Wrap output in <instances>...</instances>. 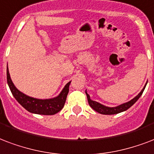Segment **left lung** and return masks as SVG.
<instances>
[{
  "label": "left lung",
  "mask_w": 154,
  "mask_h": 154,
  "mask_svg": "<svg viewBox=\"0 0 154 154\" xmlns=\"http://www.w3.org/2000/svg\"><path fill=\"white\" fill-rule=\"evenodd\" d=\"M146 84H147V83H146ZM145 86H146V85H145V87L143 88V90L140 91V93L137 96H136L133 99H132L131 101H129L128 103H124V104H122V105L116 106V107H108V106H105L102 105L100 103H97L95 101L91 100L90 98V95L86 93V91H85V94H86V96H87L88 103H89L90 106H91L94 111L98 112V113L103 114V115H115V114H118L120 113V112H123V111H126V110H128V108H130V107H131V106L139 99L140 97L141 96V94H142L143 92H144V90H145Z\"/></svg>",
  "instance_id": "1"
}]
</instances>
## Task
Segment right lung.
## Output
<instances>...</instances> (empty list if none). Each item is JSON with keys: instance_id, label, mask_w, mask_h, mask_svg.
I'll return each mask as SVG.
<instances>
[{"instance_id": "right-lung-1", "label": "right lung", "mask_w": 154, "mask_h": 154, "mask_svg": "<svg viewBox=\"0 0 154 154\" xmlns=\"http://www.w3.org/2000/svg\"><path fill=\"white\" fill-rule=\"evenodd\" d=\"M7 82H8L9 89L11 90L12 94L26 110H27L29 112H31V113L52 116L59 112L64 107L67 95L69 94V85L71 82L67 83L61 93L56 98H51V99H43V100L31 98L24 94L23 93L20 92L19 90L15 87L14 83L11 81L8 67H7Z\"/></svg>"}]
</instances>
